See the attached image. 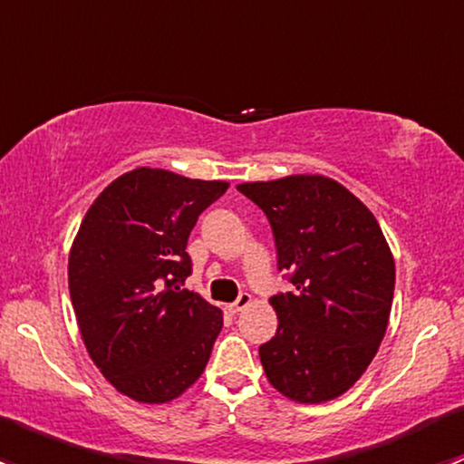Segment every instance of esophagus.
I'll list each match as a JSON object with an SVG mask.
<instances>
[{
  "instance_id": "1",
  "label": "esophagus",
  "mask_w": 464,
  "mask_h": 464,
  "mask_svg": "<svg viewBox=\"0 0 464 464\" xmlns=\"http://www.w3.org/2000/svg\"><path fill=\"white\" fill-rule=\"evenodd\" d=\"M249 305H251V294L242 292L240 296H237V301L228 305V310H231L233 314H237V312H242V310H245V307H249Z\"/></svg>"
}]
</instances>
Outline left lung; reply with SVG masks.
I'll list each match as a JSON object with an SVG mask.
<instances>
[{
  "mask_svg": "<svg viewBox=\"0 0 464 464\" xmlns=\"http://www.w3.org/2000/svg\"><path fill=\"white\" fill-rule=\"evenodd\" d=\"M274 231L292 292L271 296L278 330L260 345L265 375L301 404L343 395L386 334L395 262L375 215L323 175L237 186Z\"/></svg>",
  "mask_w": 464,
  "mask_h": 464,
  "instance_id": "left-lung-1",
  "label": "left lung"
}]
</instances>
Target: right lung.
Segmentation results:
<instances>
[{"mask_svg":"<svg viewBox=\"0 0 464 464\" xmlns=\"http://www.w3.org/2000/svg\"><path fill=\"white\" fill-rule=\"evenodd\" d=\"M227 188L137 168L98 195L78 228L69 254L78 327L102 377L132 400H175L208 363L222 312L181 285L193 271L190 231Z\"/></svg>","mask_w":464,"mask_h":464,"instance_id":"1","label":"right lung"}]
</instances>
